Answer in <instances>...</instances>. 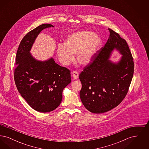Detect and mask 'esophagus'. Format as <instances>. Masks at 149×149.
Returning a JSON list of instances; mask_svg holds the SVG:
<instances>
[{
	"instance_id": "esophagus-1",
	"label": "esophagus",
	"mask_w": 149,
	"mask_h": 149,
	"mask_svg": "<svg viewBox=\"0 0 149 149\" xmlns=\"http://www.w3.org/2000/svg\"><path fill=\"white\" fill-rule=\"evenodd\" d=\"M72 76L74 80H77L79 78V73L77 71H74L72 72Z\"/></svg>"
}]
</instances>
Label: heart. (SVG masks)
Wrapping results in <instances>:
<instances>
[{
    "label": "heart",
    "instance_id": "obj_1",
    "mask_svg": "<svg viewBox=\"0 0 149 149\" xmlns=\"http://www.w3.org/2000/svg\"><path fill=\"white\" fill-rule=\"evenodd\" d=\"M102 40L97 34L89 31H78L67 38L65 44H58L57 54L59 60L64 65L73 61L77 54L78 63L83 66L91 64L102 45Z\"/></svg>",
    "mask_w": 149,
    "mask_h": 149
}]
</instances>
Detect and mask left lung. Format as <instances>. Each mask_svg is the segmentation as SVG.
Listing matches in <instances>:
<instances>
[{"instance_id": "1", "label": "left lung", "mask_w": 149, "mask_h": 149, "mask_svg": "<svg viewBox=\"0 0 149 149\" xmlns=\"http://www.w3.org/2000/svg\"><path fill=\"white\" fill-rule=\"evenodd\" d=\"M110 32L105 46L92 64L79 75L82 88L80 97L85 108L94 113L107 112L120 104L127 93L134 71V63L126 41L117 33ZM122 55L114 62L113 52Z\"/></svg>"}]
</instances>
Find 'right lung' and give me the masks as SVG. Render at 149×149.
Masks as SVG:
<instances>
[{
    "label": "right lung",
    "instance_id": "obj_1",
    "mask_svg": "<svg viewBox=\"0 0 149 149\" xmlns=\"http://www.w3.org/2000/svg\"><path fill=\"white\" fill-rule=\"evenodd\" d=\"M54 27L42 24L22 39L15 57L14 81L17 89L29 106L46 113L60 104L64 88L71 83L70 71L56 64L52 57L36 59L30 52L37 36L44 29Z\"/></svg>",
    "mask_w": 149,
    "mask_h": 149
}]
</instances>
